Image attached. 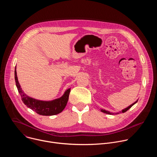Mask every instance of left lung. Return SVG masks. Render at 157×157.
<instances>
[{"mask_svg":"<svg viewBox=\"0 0 157 157\" xmlns=\"http://www.w3.org/2000/svg\"><path fill=\"white\" fill-rule=\"evenodd\" d=\"M137 101H138V99H137L135 102H133V103L132 104L130 105H129L128 107H127V108H125L124 109L122 110L121 111L117 112V113H110V112H109V111H108V110H105V109H101V111L102 112V113H105V114H109V115H114V114H120V113H125V112H126L127 110H128L130 107H132L134 104H136V103L137 102Z\"/></svg>","mask_w":157,"mask_h":157,"instance_id":"8db88e82","label":"left lung"}]
</instances>
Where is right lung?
Here are the masks:
<instances>
[{
  "mask_svg": "<svg viewBox=\"0 0 157 157\" xmlns=\"http://www.w3.org/2000/svg\"><path fill=\"white\" fill-rule=\"evenodd\" d=\"M15 80L18 93L24 104L40 115L47 116L59 114L64 110L68 102L71 88L65 91L63 95L59 98L52 101H41L27 96L22 90L18 81L16 67L15 68Z\"/></svg>",
  "mask_w": 157,
  "mask_h": 157,
  "instance_id": "add662e5",
  "label": "right lung"
}]
</instances>
